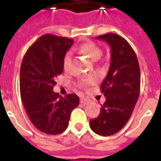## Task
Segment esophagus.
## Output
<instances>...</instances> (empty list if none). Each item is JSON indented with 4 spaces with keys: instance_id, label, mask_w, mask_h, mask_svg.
<instances>
[{
    "instance_id": "1",
    "label": "esophagus",
    "mask_w": 161,
    "mask_h": 161,
    "mask_svg": "<svg viewBox=\"0 0 161 161\" xmlns=\"http://www.w3.org/2000/svg\"><path fill=\"white\" fill-rule=\"evenodd\" d=\"M89 103H90V101L88 99H85V98H82L80 100V103H82L83 105H87Z\"/></svg>"
}]
</instances>
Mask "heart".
Here are the masks:
<instances>
[{
    "mask_svg": "<svg viewBox=\"0 0 161 161\" xmlns=\"http://www.w3.org/2000/svg\"><path fill=\"white\" fill-rule=\"evenodd\" d=\"M79 52L81 53L84 54L88 58H90L92 61H97L100 58H101L102 54H103V51L98 46H97L95 43L93 42H87L84 43L83 45H81L79 47ZM63 64L64 70H67L70 64V53H67L64 57ZM97 81V76H91L88 78H86L84 81V84L85 85L88 84H93Z\"/></svg>",
    "mask_w": 161,
    "mask_h": 161,
    "instance_id": "b5f03b06",
    "label": "heart"
}]
</instances>
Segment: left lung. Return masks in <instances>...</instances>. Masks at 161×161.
Listing matches in <instances>:
<instances>
[{
	"mask_svg": "<svg viewBox=\"0 0 161 161\" xmlns=\"http://www.w3.org/2000/svg\"><path fill=\"white\" fill-rule=\"evenodd\" d=\"M97 39L110 46L111 60L101 85L106 101L90 127L97 135L109 136L120 131L131 116L140 95L141 73L135 51L125 39L112 33Z\"/></svg>",
	"mask_w": 161,
	"mask_h": 161,
	"instance_id": "1",
	"label": "left lung"
}]
</instances>
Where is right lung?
<instances>
[{
  "instance_id": "1",
  "label": "right lung",
  "mask_w": 161,
  "mask_h": 161,
  "mask_svg": "<svg viewBox=\"0 0 161 161\" xmlns=\"http://www.w3.org/2000/svg\"><path fill=\"white\" fill-rule=\"evenodd\" d=\"M73 40L45 34L30 46L23 58L19 90L30 121L40 131L58 135L68 127L70 113L79 103L76 94L62 97L53 91L63 72L64 57Z\"/></svg>"
}]
</instances>
